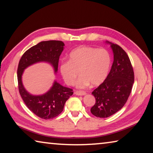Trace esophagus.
Returning a JSON list of instances; mask_svg holds the SVG:
<instances>
[{"label": "esophagus", "mask_w": 153, "mask_h": 153, "mask_svg": "<svg viewBox=\"0 0 153 153\" xmlns=\"http://www.w3.org/2000/svg\"><path fill=\"white\" fill-rule=\"evenodd\" d=\"M75 94L78 96H84L86 94V92L84 91H78V90H77V91L75 92Z\"/></svg>", "instance_id": "34e87169"}]
</instances>
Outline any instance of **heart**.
Listing matches in <instances>:
<instances>
[{"instance_id":"b5f03b06","label":"heart","mask_w":153,"mask_h":153,"mask_svg":"<svg viewBox=\"0 0 153 153\" xmlns=\"http://www.w3.org/2000/svg\"><path fill=\"white\" fill-rule=\"evenodd\" d=\"M111 66V56L105 48L90 46H79L69 55L68 61L60 65V72L67 84L72 86L79 74L76 82L79 88L89 86H98L105 81Z\"/></svg>"}]
</instances>
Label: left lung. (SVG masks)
<instances>
[{
    "label": "left lung",
    "mask_w": 153,
    "mask_h": 153,
    "mask_svg": "<svg viewBox=\"0 0 153 153\" xmlns=\"http://www.w3.org/2000/svg\"><path fill=\"white\" fill-rule=\"evenodd\" d=\"M111 45L113 63L107 78L92 92L96 102L90 111L97 117H110L122 108L128 100L134 82L133 67L127 53L120 46Z\"/></svg>",
    "instance_id": "obj_1"
}]
</instances>
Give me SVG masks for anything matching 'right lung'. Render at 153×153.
<instances>
[{
  "label": "right lung",
  "mask_w": 153,
  "mask_h": 153,
  "mask_svg": "<svg viewBox=\"0 0 153 153\" xmlns=\"http://www.w3.org/2000/svg\"><path fill=\"white\" fill-rule=\"evenodd\" d=\"M62 41H42L25 52L17 68V81L19 94L27 108L44 120L58 116L63 111L65 103L74 94L73 90L63 86L55 81L51 89L42 95H32L28 92L22 83V75L25 69L33 64L46 62L58 71L59 59L64 49Z\"/></svg>",
  "instance_id": "add662e5"
}]
</instances>
